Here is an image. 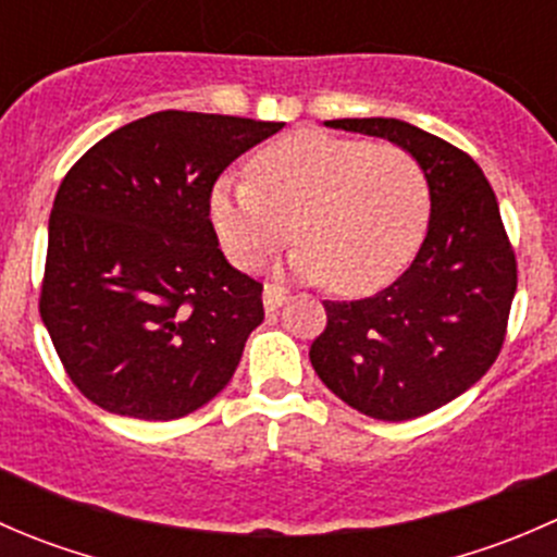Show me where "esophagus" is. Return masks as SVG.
<instances>
[{"mask_svg": "<svg viewBox=\"0 0 557 557\" xmlns=\"http://www.w3.org/2000/svg\"><path fill=\"white\" fill-rule=\"evenodd\" d=\"M285 294H288V290H285L283 285H274V283L263 285V307H267V312L277 310V307L285 301Z\"/></svg>", "mask_w": 557, "mask_h": 557, "instance_id": "34e87169", "label": "esophagus"}]
</instances>
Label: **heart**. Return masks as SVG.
Returning <instances> with one entry per match:
<instances>
[{
	"mask_svg": "<svg viewBox=\"0 0 557 557\" xmlns=\"http://www.w3.org/2000/svg\"><path fill=\"white\" fill-rule=\"evenodd\" d=\"M247 177H221L210 196L212 226L243 269L283 250L294 228V272L361 296L391 283L423 239L429 177L398 145L296 132L258 150Z\"/></svg>",
	"mask_w": 557,
	"mask_h": 557,
	"instance_id": "obj_1",
	"label": "heart"
}]
</instances>
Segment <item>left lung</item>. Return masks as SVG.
<instances>
[{"label":"left lung","mask_w":557,"mask_h":557,"mask_svg":"<svg viewBox=\"0 0 557 557\" xmlns=\"http://www.w3.org/2000/svg\"><path fill=\"white\" fill-rule=\"evenodd\" d=\"M331 128L385 137L429 177V234L380 294L323 301L310 361L331 393L374 420H412L469 391L502 352L518 258L476 161L396 117H342Z\"/></svg>","instance_id":"1"}]
</instances>
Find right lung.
I'll return each instance as SVG.
<instances>
[{"label":"right lung","instance_id":"add662e5","mask_svg":"<svg viewBox=\"0 0 557 557\" xmlns=\"http://www.w3.org/2000/svg\"><path fill=\"white\" fill-rule=\"evenodd\" d=\"M285 123L164 110L107 134L55 190L39 314L77 391L174 420L232 380L263 285L218 247V177Z\"/></svg>","mask_w":557,"mask_h":557}]
</instances>
